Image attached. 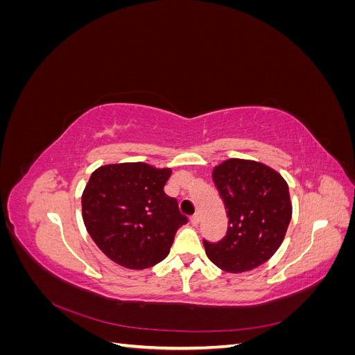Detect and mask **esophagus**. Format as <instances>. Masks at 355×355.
Masks as SVG:
<instances>
[{
	"label": "esophagus",
	"instance_id": "esophagus-1",
	"mask_svg": "<svg viewBox=\"0 0 355 355\" xmlns=\"http://www.w3.org/2000/svg\"><path fill=\"white\" fill-rule=\"evenodd\" d=\"M191 223L194 225V227H197V225L200 223V214H194V216L191 218Z\"/></svg>",
	"mask_w": 355,
	"mask_h": 355
}]
</instances>
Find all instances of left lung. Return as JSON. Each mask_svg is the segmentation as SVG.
Listing matches in <instances>:
<instances>
[{"label":"left lung","mask_w":355,"mask_h":355,"mask_svg":"<svg viewBox=\"0 0 355 355\" xmlns=\"http://www.w3.org/2000/svg\"><path fill=\"white\" fill-rule=\"evenodd\" d=\"M213 182L228 214V231L218 243L204 240L209 259L239 274L265 263L282 245L292 219L287 182L271 167L231 158L213 168Z\"/></svg>","instance_id":"obj_1"}]
</instances>
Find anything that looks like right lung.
Here are the masks:
<instances>
[{
  "label": "right lung",
  "mask_w": 355,
  "mask_h": 355,
  "mask_svg": "<svg viewBox=\"0 0 355 355\" xmlns=\"http://www.w3.org/2000/svg\"><path fill=\"white\" fill-rule=\"evenodd\" d=\"M170 168L145 163L108 164L94 170L81 197L83 220L99 249L128 270L166 259L176 231L188 222L164 185Z\"/></svg>",
  "instance_id": "add662e5"
}]
</instances>
